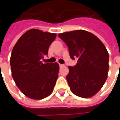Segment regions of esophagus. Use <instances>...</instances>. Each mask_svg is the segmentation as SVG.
Instances as JSON below:
<instances>
[{
  "label": "esophagus",
  "mask_w": 120,
  "mask_h": 120,
  "mask_svg": "<svg viewBox=\"0 0 120 120\" xmlns=\"http://www.w3.org/2000/svg\"><path fill=\"white\" fill-rule=\"evenodd\" d=\"M59 66H60V68H61V67H63V66H64V65H63V64H59Z\"/></svg>",
  "instance_id": "esophagus-1"
}]
</instances>
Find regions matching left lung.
<instances>
[{"label": "left lung", "instance_id": "8db88e82", "mask_svg": "<svg viewBox=\"0 0 120 120\" xmlns=\"http://www.w3.org/2000/svg\"><path fill=\"white\" fill-rule=\"evenodd\" d=\"M69 49L71 59H77L69 67L66 76L72 93L82 98H90L105 82L109 71V53L100 40L85 30L58 34Z\"/></svg>", "mask_w": 120, "mask_h": 120}]
</instances>
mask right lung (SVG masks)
<instances>
[{"mask_svg":"<svg viewBox=\"0 0 120 120\" xmlns=\"http://www.w3.org/2000/svg\"><path fill=\"white\" fill-rule=\"evenodd\" d=\"M55 33L32 29L22 34L12 50L10 65L17 86L28 98L40 100L52 93L58 76L59 65L43 64Z\"/></svg>","mask_w":120,"mask_h":120,"instance_id":"1","label":"right lung"}]
</instances>
